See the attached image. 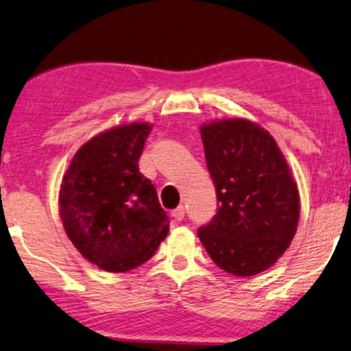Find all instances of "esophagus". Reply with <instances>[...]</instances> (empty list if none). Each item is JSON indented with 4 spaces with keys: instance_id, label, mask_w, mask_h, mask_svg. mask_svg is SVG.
Returning <instances> with one entry per match:
<instances>
[{
    "instance_id": "obj_1",
    "label": "esophagus",
    "mask_w": 351,
    "mask_h": 351,
    "mask_svg": "<svg viewBox=\"0 0 351 351\" xmlns=\"http://www.w3.org/2000/svg\"><path fill=\"white\" fill-rule=\"evenodd\" d=\"M171 216L174 217L176 221H182L183 217H185V206H182V205H180V206H177L176 210H172V211H171Z\"/></svg>"
}]
</instances>
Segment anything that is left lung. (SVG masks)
<instances>
[{
	"label": "left lung",
	"mask_w": 351,
	"mask_h": 351,
	"mask_svg": "<svg viewBox=\"0 0 351 351\" xmlns=\"http://www.w3.org/2000/svg\"><path fill=\"white\" fill-rule=\"evenodd\" d=\"M219 210L199 239L217 267L237 277L267 271L288 250L300 217V194L283 152L250 119L200 125Z\"/></svg>",
	"instance_id": "1"
}]
</instances>
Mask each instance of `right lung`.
Listing matches in <instances>:
<instances>
[{"label": "right lung", "mask_w": 351, "mask_h": 351, "mask_svg": "<svg viewBox=\"0 0 351 351\" xmlns=\"http://www.w3.org/2000/svg\"><path fill=\"white\" fill-rule=\"evenodd\" d=\"M151 123L119 124L77 149L62 177L59 213L66 237L106 272L146 263L169 233L152 182L138 169Z\"/></svg>", "instance_id": "add662e5"}]
</instances>
